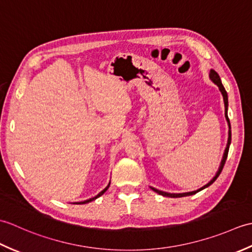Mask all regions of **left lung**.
Segmentation results:
<instances>
[{"instance_id": "left-lung-1", "label": "left lung", "mask_w": 252, "mask_h": 252, "mask_svg": "<svg viewBox=\"0 0 252 252\" xmlns=\"http://www.w3.org/2000/svg\"><path fill=\"white\" fill-rule=\"evenodd\" d=\"M209 77H210L211 81H212L213 83H215V84H217V85H218V87H219V90L221 91V93H222V95H223V99H224V106H225V118H226V121H227V123H228V127H229V130H228V140H227V145H226L225 151H224V155H223L222 161H221V164H220V168H219V170H218L217 174L215 175V178H213V179H212L210 182H209L208 184H206L205 186L200 187V189H197V190H192V191H189V192H180V194H171V192L162 191V190H159V189H154V187H151V189H152L154 191H156L157 194H159V195H162V196H164V197H171V198H179V197H185V196L195 195L196 192L200 191V190H202V189H205L206 187H208V186H210V185L213 183V182H215V181L218 179V176L220 175V173L222 172V170H223L224 164H225L226 158H227V154H228V149H229V145H231V140H232V133H231V123H229V119H228V116H227V107H228L227 93H226L225 89H224L223 84H222V82H221V79H220V77H219V74H218V72H217V71H215V70H213V69H211V70H210V73H209Z\"/></svg>"}]
</instances>
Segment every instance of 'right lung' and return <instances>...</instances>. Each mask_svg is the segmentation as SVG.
<instances>
[{"label": "right lung", "instance_id": "1", "mask_svg": "<svg viewBox=\"0 0 252 252\" xmlns=\"http://www.w3.org/2000/svg\"><path fill=\"white\" fill-rule=\"evenodd\" d=\"M109 185H110V182H109V184L108 185H107L106 187H105V189H103V190H101L100 192H99V194H97V195H96L95 197H93V198H90V199H88V200H84V201H80V202H73V203H76V205H83V203H88V202H90V201H93V200H95L96 199V198H98V197H100L101 195H103L104 194V192L107 190V189H108V187H109Z\"/></svg>", "mask_w": 252, "mask_h": 252}]
</instances>
